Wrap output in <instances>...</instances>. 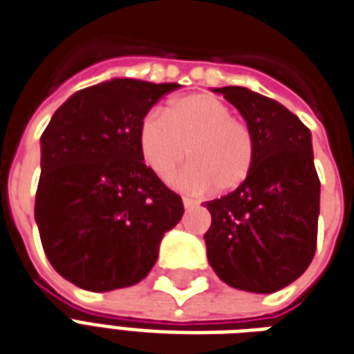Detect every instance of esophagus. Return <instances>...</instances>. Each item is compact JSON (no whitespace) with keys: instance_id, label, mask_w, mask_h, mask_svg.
I'll return each mask as SVG.
<instances>
[{"instance_id":"1","label":"esophagus","mask_w":354,"mask_h":354,"mask_svg":"<svg viewBox=\"0 0 354 354\" xmlns=\"http://www.w3.org/2000/svg\"><path fill=\"white\" fill-rule=\"evenodd\" d=\"M183 205H185L187 209H192L198 205V202H196V200H192V198H187V196H185V198H183Z\"/></svg>"}]
</instances>
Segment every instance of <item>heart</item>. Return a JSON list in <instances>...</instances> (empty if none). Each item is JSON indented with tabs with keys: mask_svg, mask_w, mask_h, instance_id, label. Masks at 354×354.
<instances>
[{
	"mask_svg": "<svg viewBox=\"0 0 354 354\" xmlns=\"http://www.w3.org/2000/svg\"><path fill=\"white\" fill-rule=\"evenodd\" d=\"M139 151L162 180L171 179L188 156L192 164L175 185L192 192L236 190L251 175L257 156L249 126L209 94L175 97L164 113H151L139 130Z\"/></svg>",
	"mask_w": 354,
	"mask_h": 354,
	"instance_id": "1",
	"label": "heart"
}]
</instances>
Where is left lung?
<instances>
[{
	"label": "left lung",
	"mask_w": 354,
	"mask_h": 354,
	"mask_svg": "<svg viewBox=\"0 0 354 354\" xmlns=\"http://www.w3.org/2000/svg\"><path fill=\"white\" fill-rule=\"evenodd\" d=\"M251 130L257 156L251 175L230 194L205 203L207 260L226 285L270 294L308 270L317 249L321 183L311 131L275 100L243 86L213 88Z\"/></svg>",
	"instance_id": "obj_1"
}]
</instances>
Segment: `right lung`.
<instances>
[{
    "mask_svg": "<svg viewBox=\"0 0 354 354\" xmlns=\"http://www.w3.org/2000/svg\"><path fill=\"white\" fill-rule=\"evenodd\" d=\"M177 82L111 79L75 92L41 136L35 223L69 283L107 292L145 279L185 213L139 151L143 118Z\"/></svg>",
    "mask_w": 354,
    "mask_h": 354,
    "instance_id": "obj_1",
    "label": "right lung"
}]
</instances>
